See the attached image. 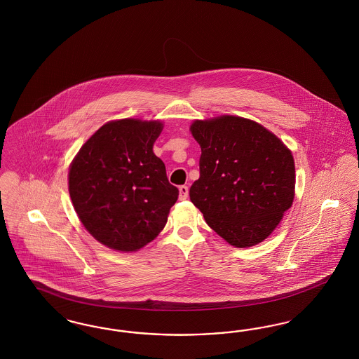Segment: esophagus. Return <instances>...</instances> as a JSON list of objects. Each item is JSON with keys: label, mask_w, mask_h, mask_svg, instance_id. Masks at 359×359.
Wrapping results in <instances>:
<instances>
[{"label": "esophagus", "mask_w": 359, "mask_h": 359, "mask_svg": "<svg viewBox=\"0 0 359 359\" xmlns=\"http://www.w3.org/2000/svg\"><path fill=\"white\" fill-rule=\"evenodd\" d=\"M187 198H188V187H179V199L180 201H186Z\"/></svg>", "instance_id": "esophagus-1"}]
</instances>
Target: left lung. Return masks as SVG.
Masks as SVG:
<instances>
[{
    "instance_id": "1",
    "label": "left lung",
    "mask_w": 359,
    "mask_h": 359,
    "mask_svg": "<svg viewBox=\"0 0 359 359\" xmlns=\"http://www.w3.org/2000/svg\"><path fill=\"white\" fill-rule=\"evenodd\" d=\"M191 133L201 155L189 199L231 245L263 242L294 201L291 151L269 129L238 116L196 120Z\"/></svg>"
}]
</instances>
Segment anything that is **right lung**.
<instances>
[{
	"mask_svg": "<svg viewBox=\"0 0 359 359\" xmlns=\"http://www.w3.org/2000/svg\"><path fill=\"white\" fill-rule=\"evenodd\" d=\"M160 121L123 118L97 129L69 168V195L88 232L101 244L137 251L164 229L179 189L154 154Z\"/></svg>",
	"mask_w": 359,
	"mask_h": 359,
	"instance_id": "obj_1",
	"label": "right lung"
}]
</instances>
